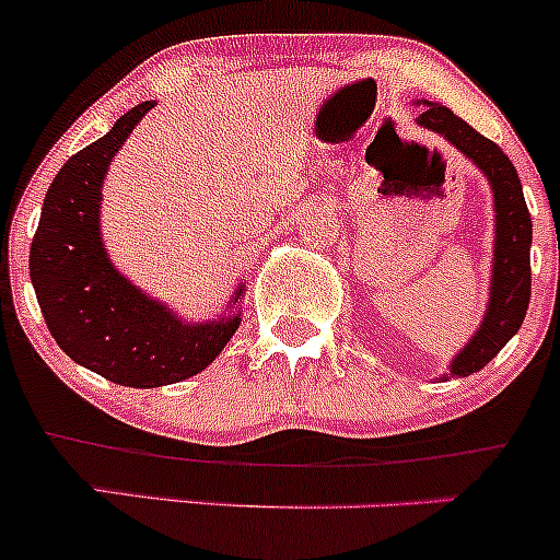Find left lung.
Returning <instances> with one entry per match:
<instances>
[{
    "instance_id": "left-lung-1",
    "label": "left lung",
    "mask_w": 560,
    "mask_h": 560,
    "mask_svg": "<svg viewBox=\"0 0 560 560\" xmlns=\"http://www.w3.org/2000/svg\"><path fill=\"white\" fill-rule=\"evenodd\" d=\"M417 105H422V113L415 121L450 140L466 160H471L485 173L493 189L495 238L488 308L477 332L450 363V374L442 376L447 380V376L477 374L521 330L530 301V213L515 165L493 140L468 127L450 107L428 103V100Z\"/></svg>"
}]
</instances>
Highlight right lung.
<instances>
[{
	"label": "right lung",
	"mask_w": 560,
	"mask_h": 560,
	"mask_svg": "<svg viewBox=\"0 0 560 560\" xmlns=\"http://www.w3.org/2000/svg\"><path fill=\"white\" fill-rule=\"evenodd\" d=\"M151 107V100L135 105L105 138L65 162L45 195L30 252L39 312L67 358L116 385L143 389L200 374L241 325V314L189 325L138 290L107 257L100 233L103 180L113 156ZM241 295L244 281L230 306Z\"/></svg>",
	"instance_id": "right-lung-1"
}]
</instances>
